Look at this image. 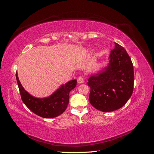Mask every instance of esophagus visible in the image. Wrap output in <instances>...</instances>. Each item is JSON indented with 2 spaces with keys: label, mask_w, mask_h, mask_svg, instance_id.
<instances>
[{
  "label": "esophagus",
  "mask_w": 154,
  "mask_h": 154,
  "mask_svg": "<svg viewBox=\"0 0 154 154\" xmlns=\"http://www.w3.org/2000/svg\"><path fill=\"white\" fill-rule=\"evenodd\" d=\"M77 82L79 83V84H82V83L84 82V80H83V78L82 77H78V79H77Z\"/></svg>",
  "instance_id": "esophagus-1"
}]
</instances>
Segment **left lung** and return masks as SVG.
Returning a JSON list of instances; mask_svg holds the SVG:
<instances>
[{
  "label": "left lung",
  "instance_id": "left-lung-1",
  "mask_svg": "<svg viewBox=\"0 0 154 154\" xmlns=\"http://www.w3.org/2000/svg\"><path fill=\"white\" fill-rule=\"evenodd\" d=\"M108 66L91 76L90 102L99 111L109 112L122 107L132 95L134 72L132 62L125 48L115 42Z\"/></svg>",
  "mask_w": 154,
  "mask_h": 154
}]
</instances>
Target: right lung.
<instances>
[{
    "label": "right lung",
    "instance_id": "obj_1",
    "mask_svg": "<svg viewBox=\"0 0 154 154\" xmlns=\"http://www.w3.org/2000/svg\"><path fill=\"white\" fill-rule=\"evenodd\" d=\"M16 79L24 104L32 112L43 118H54L62 114L69 103V91L77 85V80L70 81L61 86L48 97L39 99L34 97L24 89L19 80L17 73Z\"/></svg>",
    "mask_w": 154,
    "mask_h": 154
}]
</instances>
